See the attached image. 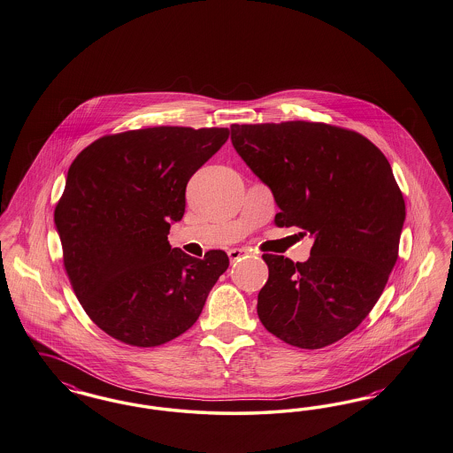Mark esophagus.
<instances>
[{"label": "esophagus", "instance_id": "obj_1", "mask_svg": "<svg viewBox=\"0 0 453 453\" xmlns=\"http://www.w3.org/2000/svg\"><path fill=\"white\" fill-rule=\"evenodd\" d=\"M229 254V259L234 263V261H239L241 257H244V256H248V254H251V251H248V250H239V248H235V250H229L227 251Z\"/></svg>", "mask_w": 453, "mask_h": 453}]
</instances>
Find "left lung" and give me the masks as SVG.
Segmentation results:
<instances>
[{
  "label": "left lung",
  "instance_id": "8db88e82",
  "mask_svg": "<svg viewBox=\"0 0 453 453\" xmlns=\"http://www.w3.org/2000/svg\"><path fill=\"white\" fill-rule=\"evenodd\" d=\"M231 140L272 188L274 224L315 237L305 263L263 254L261 324L300 349L341 341L376 305L398 259L406 207L391 165L359 133L326 123L233 125Z\"/></svg>",
  "mask_w": 453,
  "mask_h": 453
}]
</instances>
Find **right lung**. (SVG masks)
<instances>
[{"instance_id": "right-lung-1", "label": "right lung", "mask_w": 453, "mask_h": 453, "mask_svg": "<svg viewBox=\"0 0 453 453\" xmlns=\"http://www.w3.org/2000/svg\"><path fill=\"white\" fill-rule=\"evenodd\" d=\"M227 127H158L108 134L73 160L55 207L64 268L92 322L112 339L157 347L199 319L227 270L220 250L192 257L170 246L190 177Z\"/></svg>"}]
</instances>
